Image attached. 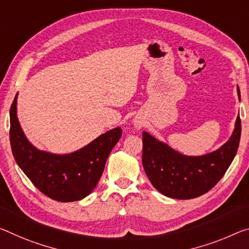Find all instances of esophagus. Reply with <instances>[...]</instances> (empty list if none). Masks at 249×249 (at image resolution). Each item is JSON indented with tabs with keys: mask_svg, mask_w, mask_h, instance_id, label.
Segmentation results:
<instances>
[{
	"mask_svg": "<svg viewBox=\"0 0 249 249\" xmlns=\"http://www.w3.org/2000/svg\"><path fill=\"white\" fill-rule=\"evenodd\" d=\"M134 125H135L136 128H142V127H143V123H142L140 120L134 121Z\"/></svg>",
	"mask_w": 249,
	"mask_h": 249,
	"instance_id": "1",
	"label": "esophagus"
}]
</instances>
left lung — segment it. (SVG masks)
I'll use <instances>...</instances> for the list:
<instances>
[{
	"instance_id": "obj_1",
	"label": "left lung",
	"mask_w": 249,
	"mask_h": 249,
	"mask_svg": "<svg viewBox=\"0 0 249 249\" xmlns=\"http://www.w3.org/2000/svg\"><path fill=\"white\" fill-rule=\"evenodd\" d=\"M240 101V92L237 85ZM242 125L239 113L228 141L216 151L199 156L184 155L147 132H143L142 161L148 179L160 194L191 199L207 193L224 176L237 153Z\"/></svg>"
}]
</instances>
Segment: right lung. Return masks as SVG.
<instances>
[{
    "mask_svg": "<svg viewBox=\"0 0 249 249\" xmlns=\"http://www.w3.org/2000/svg\"><path fill=\"white\" fill-rule=\"evenodd\" d=\"M10 126L11 147L18 167L43 194L63 203L81 200L93 192L122 136V128L115 127L72 153L41 151L27 140L19 124L18 95L10 109Z\"/></svg>",
    "mask_w": 249,
    "mask_h": 249,
    "instance_id": "obj_1",
    "label": "right lung"
}]
</instances>
